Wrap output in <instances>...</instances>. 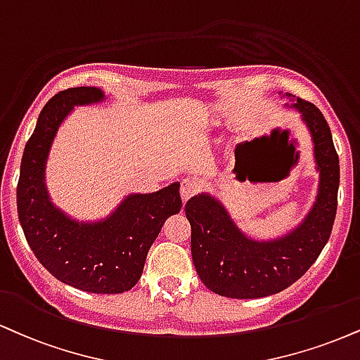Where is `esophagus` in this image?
Instances as JSON below:
<instances>
[{"mask_svg": "<svg viewBox=\"0 0 360 360\" xmlns=\"http://www.w3.org/2000/svg\"><path fill=\"white\" fill-rule=\"evenodd\" d=\"M199 189H201L199 181L193 179V177H186V179H183V183H181V198H183V202L188 201L189 198L196 196Z\"/></svg>", "mask_w": 360, "mask_h": 360, "instance_id": "34e87169", "label": "esophagus"}]
</instances>
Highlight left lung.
I'll use <instances>...</instances> for the list:
<instances>
[{"instance_id":"left-lung-1","label":"left lung","mask_w":360,"mask_h":360,"mask_svg":"<svg viewBox=\"0 0 360 360\" xmlns=\"http://www.w3.org/2000/svg\"><path fill=\"white\" fill-rule=\"evenodd\" d=\"M292 105L311 134L320 171L317 201L300 226L278 240L255 241L236 228L214 198L199 194L184 206L191 224L194 266L202 283L221 297L262 298L288 288L314 265L330 238L340 179L339 155L322 112L300 97Z\"/></svg>"}]
</instances>
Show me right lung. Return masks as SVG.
<instances>
[{
	"label": "right lung",
	"mask_w": 360,
	"mask_h": 360,
	"mask_svg": "<svg viewBox=\"0 0 360 360\" xmlns=\"http://www.w3.org/2000/svg\"><path fill=\"white\" fill-rule=\"evenodd\" d=\"M95 86L51 97L25 146L16 188L20 224L34 257L56 280L84 292L122 293L141 278L147 251L169 216L183 207L179 183L150 194H131L101 223H79L50 202L45 166L60 124L73 105L101 102Z\"/></svg>",
	"instance_id": "add662e5"
}]
</instances>
